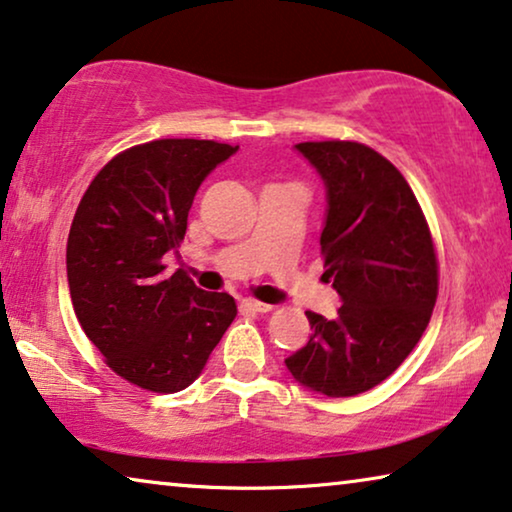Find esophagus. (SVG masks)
<instances>
[{
    "instance_id": "esophagus-1",
    "label": "esophagus",
    "mask_w": 512,
    "mask_h": 512,
    "mask_svg": "<svg viewBox=\"0 0 512 512\" xmlns=\"http://www.w3.org/2000/svg\"><path fill=\"white\" fill-rule=\"evenodd\" d=\"M242 307H247L249 311H258V314H268V311H272V305H268V302H258V300H242Z\"/></svg>"
}]
</instances>
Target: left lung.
<instances>
[{"label": "left lung", "instance_id": "8db88e82", "mask_svg": "<svg viewBox=\"0 0 512 512\" xmlns=\"http://www.w3.org/2000/svg\"><path fill=\"white\" fill-rule=\"evenodd\" d=\"M325 187L321 254L342 307L307 311L309 342L288 355L300 385L325 397L360 395L395 372L432 316L439 270L427 221L404 175L348 140L295 145Z\"/></svg>", "mask_w": 512, "mask_h": 512}]
</instances>
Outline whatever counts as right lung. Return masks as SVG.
Segmentation results:
<instances>
[{
	"instance_id": "right-lung-1",
	"label": "right lung",
	"mask_w": 512,
	"mask_h": 512,
	"mask_svg": "<svg viewBox=\"0 0 512 512\" xmlns=\"http://www.w3.org/2000/svg\"><path fill=\"white\" fill-rule=\"evenodd\" d=\"M238 145L164 138L117 154L99 170L66 242L73 311L108 367L152 392H177L203 374L233 323L228 293H207L164 256L187 233L203 180Z\"/></svg>"
}]
</instances>
